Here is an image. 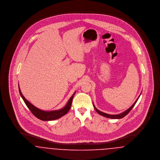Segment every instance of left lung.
Masks as SVG:
<instances>
[{
	"mask_svg": "<svg viewBox=\"0 0 160 160\" xmlns=\"http://www.w3.org/2000/svg\"><path fill=\"white\" fill-rule=\"evenodd\" d=\"M141 95V94H140ZM140 95L138 96V97L137 98V99L136 100V101L134 102V103L131 106L129 107V108L128 109V110H125V112H123V113H120V114H107V113H104V112H101V111H99V110H98L95 106H94V104H93V107H94V108L95 109V110L97 111V112L98 113V114H100V115H101V116H104V117H106V118H111V119H121L122 118H123L124 116H125L127 114H128V113H129V112L131 110V109L133 108V107L135 106V104H136V103L137 102V100L139 98V97H140Z\"/></svg>",
	"mask_w": 160,
	"mask_h": 160,
	"instance_id": "left-lung-1",
	"label": "left lung"
}]
</instances>
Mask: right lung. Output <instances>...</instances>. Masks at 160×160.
Returning <instances> with one entry per match:
<instances>
[{"mask_svg": "<svg viewBox=\"0 0 160 160\" xmlns=\"http://www.w3.org/2000/svg\"><path fill=\"white\" fill-rule=\"evenodd\" d=\"M18 89H19V92L20 94L23 98L24 102H25L26 105L29 108V109L31 110V112L32 114H33L35 117H37L38 119L41 120V121H53L55 119H58L59 118H61L62 116H64L65 114H67L72 104V101L73 99V97L76 93V92L72 95V97L69 99L67 105L64 107L63 108H61L60 110H53V111H44L42 110H40L36 107L32 105L31 102H29V101L24 98L23 96L21 90L20 89L19 85H18Z\"/></svg>", "mask_w": 160, "mask_h": 160, "instance_id": "obj_1", "label": "right lung"}]
</instances>
